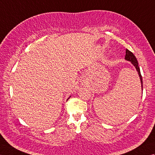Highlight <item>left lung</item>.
I'll use <instances>...</instances> for the list:
<instances>
[{
	"label": "left lung",
	"instance_id": "left-lung-1",
	"mask_svg": "<svg viewBox=\"0 0 155 155\" xmlns=\"http://www.w3.org/2000/svg\"><path fill=\"white\" fill-rule=\"evenodd\" d=\"M125 59L127 61H129L131 62V64L133 65L135 67L136 70L138 72L139 75L140 77V83H141V87H142V91H143V79H142V76L141 74H140V68L139 67V64H138V61H137V60L136 57L135 56L131 51H129V50L126 49V54H125Z\"/></svg>",
	"mask_w": 155,
	"mask_h": 155
}]
</instances>
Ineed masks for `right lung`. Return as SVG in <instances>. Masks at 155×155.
Wrapping results in <instances>:
<instances>
[{
    "mask_svg": "<svg viewBox=\"0 0 155 155\" xmlns=\"http://www.w3.org/2000/svg\"><path fill=\"white\" fill-rule=\"evenodd\" d=\"M70 97H71V96H70ZM70 97H69V98H68V99H70Z\"/></svg>",
    "mask_w": 155,
    "mask_h": 155,
    "instance_id": "add662e5",
    "label": "right lung"
}]
</instances>
